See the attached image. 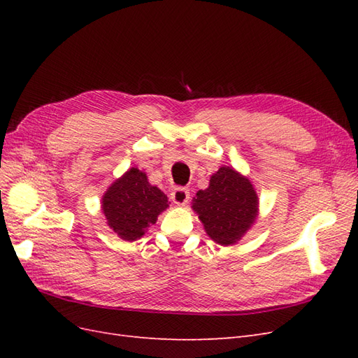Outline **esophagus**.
Here are the masks:
<instances>
[{"label":"esophagus","instance_id":"1","mask_svg":"<svg viewBox=\"0 0 358 358\" xmlns=\"http://www.w3.org/2000/svg\"><path fill=\"white\" fill-rule=\"evenodd\" d=\"M170 199L178 206H185L189 200V191L187 188H176L170 194Z\"/></svg>","mask_w":358,"mask_h":358}]
</instances>
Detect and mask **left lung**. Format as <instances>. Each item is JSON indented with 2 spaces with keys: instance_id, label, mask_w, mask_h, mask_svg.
<instances>
[{
  "instance_id": "1",
  "label": "left lung",
  "mask_w": 358,
  "mask_h": 358,
  "mask_svg": "<svg viewBox=\"0 0 358 358\" xmlns=\"http://www.w3.org/2000/svg\"><path fill=\"white\" fill-rule=\"evenodd\" d=\"M258 204L252 182L236 169L222 166L210 176L209 187L197 191L191 208L213 242L231 246L255 224Z\"/></svg>"
}]
</instances>
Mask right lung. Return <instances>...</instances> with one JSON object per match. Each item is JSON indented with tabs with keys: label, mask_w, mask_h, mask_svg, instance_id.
I'll return each mask as SVG.
<instances>
[{
	"label": "right lung",
	"mask_w": 358,
	"mask_h": 358,
	"mask_svg": "<svg viewBox=\"0 0 358 358\" xmlns=\"http://www.w3.org/2000/svg\"><path fill=\"white\" fill-rule=\"evenodd\" d=\"M169 204L166 194L150 185L146 173L131 167L106 189L101 210L107 225L122 241L134 242L145 236Z\"/></svg>",
	"instance_id": "1"
}]
</instances>
